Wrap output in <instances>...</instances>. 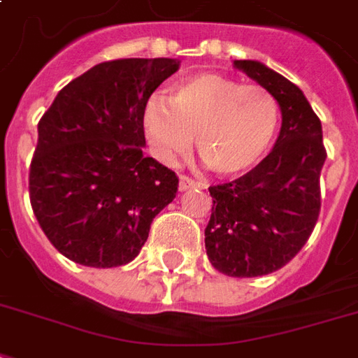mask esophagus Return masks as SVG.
<instances>
[{
	"instance_id": "1",
	"label": "esophagus",
	"mask_w": 358,
	"mask_h": 358,
	"mask_svg": "<svg viewBox=\"0 0 358 358\" xmlns=\"http://www.w3.org/2000/svg\"><path fill=\"white\" fill-rule=\"evenodd\" d=\"M196 187H200V189H206L208 185L201 181H196L192 177L189 176H179V190H189V189H196Z\"/></svg>"
}]
</instances>
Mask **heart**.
I'll list each match as a JSON object with an SVG mask.
<instances>
[{"mask_svg":"<svg viewBox=\"0 0 358 358\" xmlns=\"http://www.w3.org/2000/svg\"><path fill=\"white\" fill-rule=\"evenodd\" d=\"M278 124L279 103L270 90L211 71L177 80L168 98L152 94L143 109L145 136L160 160L185 157L196 136L198 155L220 176L251 169Z\"/></svg>","mask_w":358,"mask_h":358,"instance_id":"1","label":"heart"}]
</instances>
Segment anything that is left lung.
Listing matches in <instances>:
<instances>
[{
	"mask_svg": "<svg viewBox=\"0 0 358 358\" xmlns=\"http://www.w3.org/2000/svg\"><path fill=\"white\" fill-rule=\"evenodd\" d=\"M270 90L283 124L268 157L245 176L209 187L213 208L206 227L209 262L230 278L278 271L310 240L321 211V169L327 158L321 120L302 90L264 64L236 60Z\"/></svg>",
	"mask_w": 358,
	"mask_h": 358,
	"instance_id": "1",
	"label": "left lung"
}]
</instances>
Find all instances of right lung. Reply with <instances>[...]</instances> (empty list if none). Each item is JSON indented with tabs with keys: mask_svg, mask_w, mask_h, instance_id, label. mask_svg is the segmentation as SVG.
Segmentation results:
<instances>
[{
	"mask_svg": "<svg viewBox=\"0 0 358 358\" xmlns=\"http://www.w3.org/2000/svg\"><path fill=\"white\" fill-rule=\"evenodd\" d=\"M179 69L171 58L101 62L62 88L37 124L29 201L39 227L77 264L136 259L179 177L143 157V109Z\"/></svg>",
	"mask_w": 358,
	"mask_h": 358,
	"instance_id": "add662e5",
	"label": "right lung"
}]
</instances>
